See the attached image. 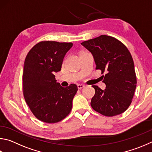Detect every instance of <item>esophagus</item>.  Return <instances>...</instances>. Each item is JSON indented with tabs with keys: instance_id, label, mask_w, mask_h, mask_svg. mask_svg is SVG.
I'll return each mask as SVG.
<instances>
[{
	"instance_id": "obj_1",
	"label": "esophagus",
	"mask_w": 152,
	"mask_h": 152,
	"mask_svg": "<svg viewBox=\"0 0 152 152\" xmlns=\"http://www.w3.org/2000/svg\"><path fill=\"white\" fill-rule=\"evenodd\" d=\"M77 86H78V88L79 90H81L82 88H84L85 87V86L83 84H78L77 85Z\"/></svg>"
}]
</instances>
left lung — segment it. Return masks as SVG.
<instances>
[{
	"label": "left lung",
	"mask_w": 152,
	"mask_h": 152,
	"mask_svg": "<svg viewBox=\"0 0 152 152\" xmlns=\"http://www.w3.org/2000/svg\"><path fill=\"white\" fill-rule=\"evenodd\" d=\"M81 45L92 54L96 70L105 74L102 77L106 89L92 86L95 94L91 106L106 116L122 114L130 106L137 84L130 52L121 41L107 35L84 41Z\"/></svg>",
	"instance_id": "8db88e82"
}]
</instances>
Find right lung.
Returning <instances> with one entry per match:
<instances>
[{"label": "right lung", "mask_w": 152, "mask_h": 152, "mask_svg": "<svg viewBox=\"0 0 152 152\" xmlns=\"http://www.w3.org/2000/svg\"><path fill=\"white\" fill-rule=\"evenodd\" d=\"M72 42L42 41L27 54L23 74V95L30 111L42 122L53 124L70 114L78 91L74 84L64 88L56 82L63 59Z\"/></svg>", "instance_id": "right-lung-1"}]
</instances>
